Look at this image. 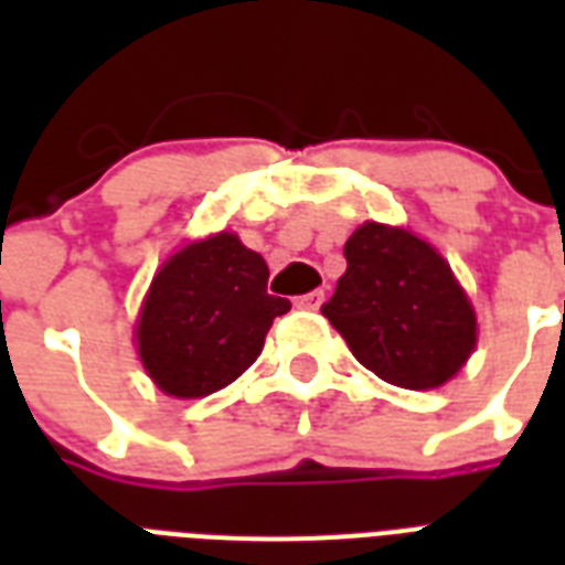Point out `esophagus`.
I'll return each mask as SVG.
<instances>
[{
    "label": "esophagus",
    "instance_id": "esophagus-1",
    "mask_svg": "<svg viewBox=\"0 0 565 565\" xmlns=\"http://www.w3.org/2000/svg\"><path fill=\"white\" fill-rule=\"evenodd\" d=\"M322 301H326V292L322 290H313V292H305L296 299V308L299 310H319L322 308Z\"/></svg>",
    "mask_w": 565,
    "mask_h": 565
}]
</instances>
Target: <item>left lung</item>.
<instances>
[{
  "label": "left lung",
  "mask_w": 565,
  "mask_h": 565,
  "mask_svg": "<svg viewBox=\"0 0 565 565\" xmlns=\"http://www.w3.org/2000/svg\"><path fill=\"white\" fill-rule=\"evenodd\" d=\"M345 273L322 313L386 384L437 390L478 345V313L451 266L404 225L363 222L345 239Z\"/></svg>",
  "instance_id": "obj_1"
}]
</instances>
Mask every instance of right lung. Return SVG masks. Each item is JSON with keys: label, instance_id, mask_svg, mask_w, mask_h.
<instances>
[{"label": "right lung", "instance_id": "obj_1", "mask_svg": "<svg viewBox=\"0 0 565 565\" xmlns=\"http://www.w3.org/2000/svg\"><path fill=\"white\" fill-rule=\"evenodd\" d=\"M269 266L234 231L172 252L137 310L135 345L146 375L172 398L216 393L264 352L273 319L290 301L266 292Z\"/></svg>", "mask_w": 565, "mask_h": 565}]
</instances>
